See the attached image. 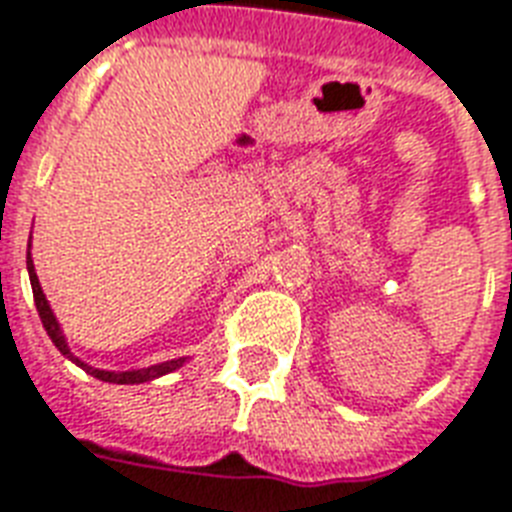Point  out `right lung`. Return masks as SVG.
Instances as JSON below:
<instances>
[{
	"mask_svg": "<svg viewBox=\"0 0 512 512\" xmlns=\"http://www.w3.org/2000/svg\"><path fill=\"white\" fill-rule=\"evenodd\" d=\"M31 249V244H28ZM26 268H28V279H31V289H34V303H36V311H39V319H42L44 329H47V335L50 340L55 342V348L68 358V361H74L76 366H82L84 372L92 374V377H98L103 382H114V385H140V382H151V380H159L164 374L175 372L180 366L185 364V356L183 358H172V361H162V364H154V366H146V369H130V372H108V369H95V366L84 364L82 358H76L68 348L66 335H63V329H60L58 319H55V313H52L50 303H47V297L42 292V284H39V276L34 271V260H31V252L26 255Z\"/></svg>",
	"mask_w": 512,
	"mask_h": 512,
	"instance_id": "1",
	"label": "right lung"
}]
</instances>
